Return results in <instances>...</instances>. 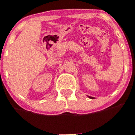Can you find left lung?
<instances>
[{
	"instance_id": "obj_1",
	"label": "left lung",
	"mask_w": 135,
	"mask_h": 135,
	"mask_svg": "<svg viewBox=\"0 0 135 135\" xmlns=\"http://www.w3.org/2000/svg\"><path fill=\"white\" fill-rule=\"evenodd\" d=\"M88 97H89V98H90V99H93V97H90V96H88Z\"/></svg>"
}]
</instances>
